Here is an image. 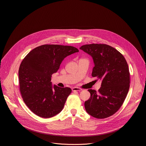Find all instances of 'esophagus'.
Listing matches in <instances>:
<instances>
[{
  "label": "esophagus",
  "mask_w": 146,
  "mask_h": 146,
  "mask_svg": "<svg viewBox=\"0 0 146 146\" xmlns=\"http://www.w3.org/2000/svg\"><path fill=\"white\" fill-rule=\"evenodd\" d=\"M72 91H82V88H78V87H73L72 88Z\"/></svg>",
  "instance_id": "esophagus-1"
}]
</instances>
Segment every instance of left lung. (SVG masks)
<instances>
[{"mask_svg": "<svg viewBox=\"0 0 146 146\" xmlns=\"http://www.w3.org/2000/svg\"><path fill=\"white\" fill-rule=\"evenodd\" d=\"M80 49L90 54L95 66L92 76L102 81L97 92L88 90L90 99L84 103L87 112L103 119L115 114L121 107L129 89L130 73L126 59L121 53L105 44H90Z\"/></svg>", "mask_w": 146, "mask_h": 146, "instance_id": "8db88e82", "label": "left lung"}]
</instances>
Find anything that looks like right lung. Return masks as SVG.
Returning <instances> with one entry per match:
<instances>
[{"label":"right lung","mask_w":146,"mask_h":146,"mask_svg":"<svg viewBox=\"0 0 146 146\" xmlns=\"http://www.w3.org/2000/svg\"><path fill=\"white\" fill-rule=\"evenodd\" d=\"M78 51L73 46L44 44L24 58L18 71L19 90L26 105L36 115L50 118L63 109L72 90L52 87L51 77L65 58Z\"/></svg>","instance_id":"right-lung-1"}]
</instances>
